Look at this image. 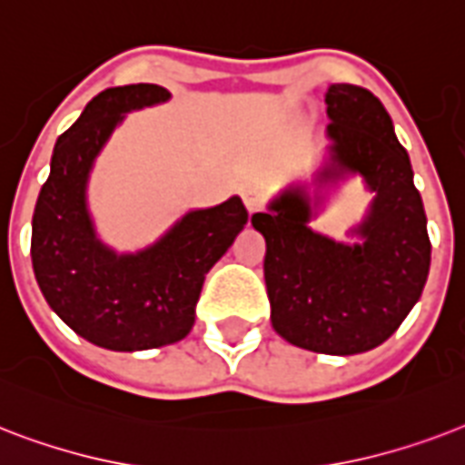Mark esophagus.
I'll return each instance as SVG.
<instances>
[{
    "label": "esophagus",
    "mask_w": 465,
    "mask_h": 465,
    "mask_svg": "<svg viewBox=\"0 0 465 465\" xmlns=\"http://www.w3.org/2000/svg\"><path fill=\"white\" fill-rule=\"evenodd\" d=\"M242 201H244V206H247V211H250V213H257V211H262V208H264L266 193L262 192L259 186H244Z\"/></svg>",
    "instance_id": "1"
}]
</instances>
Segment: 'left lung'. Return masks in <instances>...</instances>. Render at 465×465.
<instances>
[{
    "mask_svg": "<svg viewBox=\"0 0 465 465\" xmlns=\"http://www.w3.org/2000/svg\"><path fill=\"white\" fill-rule=\"evenodd\" d=\"M330 164L320 182L349 172L376 193L361 242L344 244L312 232L305 189H286L252 225L266 240L264 282L272 325L283 340L318 354L349 356L379 347L420 301L431 242L408 150L369 89L330 84L325 94Z\"/></svg>",
    "mask_w": 465,
    "mask_h": 465,
    "instance_id": "8db88e82",
    "label": "left lung"
}]
</instances>
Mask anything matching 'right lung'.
Wrapping results in <instances>:
<instances>
[{"mask_svg": "<svg viewBox=\"0 0 465 465\" xmlns=\"http://www.w3.org/2000/svg\"><path fill=\"white\" fill-rule=\"evenodd\" d=\"M157 84L106 89L57 138L50 176L34 211L31 259L43 298L79 337L114 351L183 340L196 320L201 286L247 223L242 199L186 213L167 235L135 254H116L96 237L86 182L124 114L167 102Z\"/></svg>", "mask_w": 465, "mask_h": 465, "instance_id": "right-lung-1", "label": "right lung"}]
</instances>
